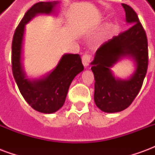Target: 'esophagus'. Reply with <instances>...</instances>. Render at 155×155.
I'll list each match as a JSON object with an SVG mask.
<instances>
[{"label": "esophagus", "instance_id": "1", "mask_svg": "<svg viewBox=\"0 0 155 155\" xmlns=\"http://www.w3.org/2000/svg\"><path fill=\"white\" fill-rule=\"evenodd\" d=\"M91 62V54H84L82 56V63L84 64V66L85 68H87L89 66V64Z\"/></svg>", "mask_w": 155, "mask_h": 155}]
</instances>
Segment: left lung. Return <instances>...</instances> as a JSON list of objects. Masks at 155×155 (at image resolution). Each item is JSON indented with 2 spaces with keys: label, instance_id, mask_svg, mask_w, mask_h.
I'll list each match as a JSON object with an SVG mask.
<instances>
[{
  "label": "left lung",
  "instance_id": "1",
  "mask_svg": "<svg viewBox=\"0 0 155 155\" xmlns=\"http://www.w3.org/2000/svg\"><path fill=\"white\" fill-rule=\"evenodd\" d=\"M122 5L127 23L131 26L101 45L91 62L95 81L94 102L100 110L106 113L120 112L130 106L142 87L148 69L146 33L133 8L126 4ZM126 56L134 60L136 71L129 80L117 79L110 68Z\"/></svg>",
  "mask_w": 155,
  "mask_h": 155
}]
</instances>
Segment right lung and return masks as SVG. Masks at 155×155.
I'll return each instance as SVG.
<instances>
[{
	"label": "right lung",
	"mask_w": 155,
	"mask_h": 155,
	"mask_svg": "<svg viewBox=\"0 0 155 155\" xmlns=\"http://www.w3.org/2000/svg\"><path fill=\"white\" fill-rule=\"evenodd\" d=\"M58 3L41 2L32 5L15 29L12 41V72L19 91L34 110L44 114L54 113L63 106L71 82L84 70L80 54H64L55 69L46 76L33 81L25 78L21 64L25 25L38 14H51Z\"/></svg>",
	"instance_id": "obj_1"
}]
</instances>
